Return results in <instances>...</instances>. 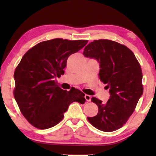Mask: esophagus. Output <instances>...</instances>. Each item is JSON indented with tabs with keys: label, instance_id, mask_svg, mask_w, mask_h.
Instances as JSON below:
<instances>
[{
	"label": "esophagus",
	"instance_id": "34e87169",
	"mask_svg": "<svg viewBox=\"0 0 156 156\" xmlns=\"http://www.w3.org/2000/svg\"><path fill=\"white\" fill-rule=\"evenodd\" d=\"M84 97H85V99H86V101H88V102H90V101H91V97H90V95H88V94H85Z\"/></svg>",
	"mask_w": 156,
	"mask_h": 156
}]
</instances>
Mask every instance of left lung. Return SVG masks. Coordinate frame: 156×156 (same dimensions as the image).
Wrapping results in <instances>:
<instances>
[{"mask_svg":"<svg viewBox=\"0 0 156 156\" xmlns=\"http://www.w3.org/2000/svg\"><path fill=\"white\" fill-rule=\"evenodd\" d=\"M83 55L99 63V77L109 89L106 104L92 97L98 107L97 115L88 117L99 130L111 132L122 127L134 112L143 94L142 72L134 54L125 45L108 39H99L85 47Z\"/></svg>","mask_w":156,"mask_h":156,"instance_id":"1","label":"left lung"}]
</instances>
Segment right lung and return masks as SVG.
I'll list each match as a JSON object with an SVG mask.
<instances>
[{
    "instance_id": "add662e5",
    "label": "right lung",
    "mask_w": 156,
    "mask_h": 156,
    "mask_svg": "<svg viewBox=\"0 0 156 156\" xmlns=\"http://www.w3.org/2000/svg\"><path fill=\"white\" fill-rule=\"evenodd\" d=\"M88 40L53 39L42 41L25 53L14 73V97L29 122L40 129L58 124L73 102L84 104V94L59 87L55 78L64 74L70 55L84 48Z\"/></svg>"
}]
</instances>
